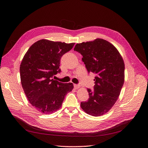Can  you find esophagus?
<instances>
[{
    "instance_id": "34e87169",
    "label": "esophagus",
    "mask_w": 148,
    "mask_h": 148,
    "mask_svg": "<svg viewBox=\"0 0 148 148\" xmlns=\"http://www.w3.org/2000/svg\"><path fill=\"white\" fill-rule=\"evenodd\" d=\"M80 87V86L79 84H74V88H75V89H78V88H79Z\"/></svg>"
}]
</instances>
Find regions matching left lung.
<instances>
[{"label":"left lung","mask_w":148,"mask_h":148,"mask_svg":"<svg viewBox=\"0 0 148 148\" xmlns=\"http://www.w3.org/2000/svg\"><path fill=\"white\" fill-rule=\"evenodd\" d=\"M88 73H95L94 89L87 88L89 99L81 107L89 115L100 116L107 112L118 99L124 83L125 64L112 44L102 39L76 44Z\"/></svg>","instance_id":"1"}]
</instances>
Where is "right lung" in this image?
Wrapping results in <instances>:
<instances>
[{"mask_svg":"<svg viewBox=\"0 0 148 148\" xmlns=\"http://www.w3.org/2000/svg\"><path fill=\"white\" fill-rule=\"evenodd\" d=\"M74 44L41 39L23 57L20 67L22 87L31 104L41 112L49 114L59 110L73 88V83H61L53 77L61 72V57Z\"/></svg>","mask_w":148,"mask_h":148,"instance_id":"add662e5","label":"right lung"}]
</instances>
